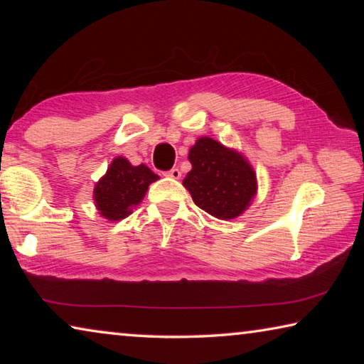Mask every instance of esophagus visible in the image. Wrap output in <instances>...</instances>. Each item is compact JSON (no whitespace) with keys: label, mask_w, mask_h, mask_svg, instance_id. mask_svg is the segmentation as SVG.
<instances>
[{"label":"esophagus","mask_w":364,"mask_h":364,"mask_svg":"<svg viewBox=\"0 0 364 364\" xmlns=\"http://www.w3.org/2000/svg\"><path fill=\"white\" fill-rule=\"evenodd\" d=\"M167 176H170V178H173V180H180L181 178V171H180V168H171L170 171H167V173H165Z\"/></svg>","instance_id":"obj_1"}]
</instances>
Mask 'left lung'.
<instances>
[{
	"instance_id": "obj_1",
	"label": "left lung",
	"mask_w": 364,
	"mask_h": 364,
	"mask_svg": "<svg viewBox=\"0 0 364 364\" xmlns=\"http://www.w3.org/2000/svg\"><path fill=\"white\" fill-rule=\"evenodd\" d=\"M193 165L183 186L194 204L220 220L245 212L257 194V175L242 154L212 138H199L189 149Z\"/></svg>"
}]
</instances>
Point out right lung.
<instances>
[{"instance_id": "add662e5", "label": "right lung", "mask_w": 364, "mask_h": 364, "mask_svg": "<svg viewBox=\"0 0 364 364\" xmlns=\"http://www.w3.org/2000/svg\"><path fill=\"white\" fill-rule=\"evenodd\" d=\"M159 176L144 164L132 165L125 157H115L95 186V204L101 217L119 221L132 213L146 194L149 184Z\"/></svg>"}]
</instances>
